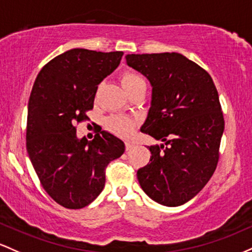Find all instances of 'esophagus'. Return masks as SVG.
<instances>
[{
  "label": "esophagus",
  "mask_w": 252,
  "mask_h": 252,
  "mask_svg": "<svg viewBox=\"0 0 252 252\" xmlns=\"http://www.w3.org/2000/svg\"><path fill=\"white\" fill-rule=\"evenodd\" d=\"M125 146H126V150H129V149L132 148V146H133V143H132V141L127 140L126 143H125Z\"/></svg>",
  "instance_id": "34e87169"
}]
</instances>
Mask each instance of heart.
<instances>
[{
	"instance_id": "1",
	"label": "heart",
	"mask_w": 252,
	"mask_h": 252,
	"mask_svg": "<svg viewBox=\"0 0 252 252\" xmlns=\"http://www.w3.org/2000/svg\"><path fill=\"white\" fill-rule=\"evenodd\" d=\"M139 83H144L143 80L134 72H125L123 76H121V86L127 92L128 89L133 88L134 86ZM109 128L112 129L114 133L119 135H124V137H127L132 133L134 128V123L129 119L123 118V117H114L111 118L108 121Z\"/></svg>"
}]
</instances>
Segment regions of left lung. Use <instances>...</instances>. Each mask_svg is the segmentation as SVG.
Here are the masks:
<instances>
[{"label":"left lung","mask_w":252,"mask_h":252,"mask_svg":"<svg viewBox=\"0 0 252 252\" xmlns=\"http://www.w3.org/2000/svg\"><path fill=\"white\" fill-rule=\"evenodd\" d=\"M126 63L152 87L140 131L163 141L149 148L150 162L137 171L138 181L150 199L177 207L193 199L217 168L225 127L219 95L210 73L181 53L127 55Z\"/></svg>","instance_id":"8db88e82"}]
</instances>
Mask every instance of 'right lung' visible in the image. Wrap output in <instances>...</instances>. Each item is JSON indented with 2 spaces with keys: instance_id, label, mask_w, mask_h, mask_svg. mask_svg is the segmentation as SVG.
I'll return each mask as SVG.
<instances>
[{
  "instance_id": "1",
  "label": "right lung",
  "mask_w": 252,
  "mask_h": 252,
  "mask_svg": "<svg viewBox=\"0 0 252 252\" xmlns=\"http://www.w3.org/2000/svg\"><path fill=\"white\" fill-rule=\"evenodd\" d=\"M124 52L72 49L40 70L28 101L27 152L46 193L65 208L92 203L104 187V169L125 152L117 135L102 131L88 141L76 123L94 107L97 86L120 64Z\"/></svg>"
}]
</instances>
